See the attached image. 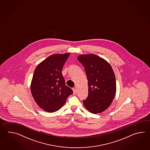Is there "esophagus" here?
<instances>
[{
  "label": "esophagus",
  "mask_w": 150,
  "mask_h": 150,
  "mask_svg": "<svg viewBox=\"0 0 150 150\" xmlns=\"http://www.w3.org/2000/svg\"><path fill=\"white\" fill-rule=\"evenodd\" d=\"M72 89H73V91H74V94H76V89L75 88H73Z\"/></svg>",
  "instance_id": "34e87169"
}]
</instances>
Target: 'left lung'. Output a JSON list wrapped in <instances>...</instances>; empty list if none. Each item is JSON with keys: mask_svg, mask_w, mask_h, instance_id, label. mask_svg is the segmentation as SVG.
Masks as SVG:
<instances>
[{"mask_svg": "<svg viewBox=\"0 0 150 150\" xmlns=\"http://www.w3.org/2000/svg\"><path fill=\"white\" fill-rule=\"evenodd\" d=\"M78 59L84 67L88 80V95L83 100V105L93 114L103 112L116 94V79L112 67L94 54L80 55Z\"/></svg>", "mask_w": 150, "mask_h": 150, "instance_id": "1", "label": "left lung"}]
</instances>
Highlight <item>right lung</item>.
Masks as SVG:
<instances>
[{"instance_id":"obj_1","label":"right lung","mask_w":150,"mask_h":150,"mask_svg":"<svg viewBox=\"0 0 150 150\" xmlns=\"http://www.w3.org/2000/svg\"><path fill=\"white\" fill-rule=\"evenodd\" d=\"M70 54L51 55L38 64L34 71L30 86L32 96L38 106L46 112L58 110L73 93L65 85L62 73Z\"/></svg>"}]
</instances>
